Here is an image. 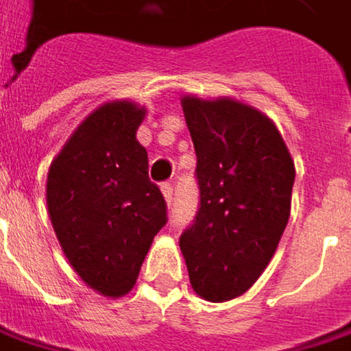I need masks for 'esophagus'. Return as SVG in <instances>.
<instances>
[{"label": "esophagus", "instance_id": "1", "mask_svg": "<svg viewBox=\"0 0 351 351\" xmlns=\"http://www.w3.org/2000/svg\"><path fill=\"white\" fill-rule=\"evenodd\" d=\"M162 195H165V199H167V203L171 205L173 203V195H175V191H173V184L171 182H162Z\"/></svg>", "mask_w": 351, "mask_h": 351}]
</instances>
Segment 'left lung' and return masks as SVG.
Segmentation results:
<instances>
[{
	"label": "left lung",
	"mask_w": 351,
	"mask_h": 351,
	"mask_svg": "<svg viewBox=\"0 0 351 351\" xmlns=\"http://www.w3.org/2000/svg\"><path fill=\"white\" fill-rule=\"evenodd\" d=\"M197 154L199 210L180 235L193 289L208 302L245 293L289 221L293 160L267 116L235 100H182Z\"/></svg>",
	"instance_id": "1"
}]
</instances>
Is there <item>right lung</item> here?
<instances>
[{
    "mask_svg": "<svg viewBox=\"0 0 351 351\" xmlns=\"http://www.w3.org/2000/svg\"><path fill=\"white\" fill-rule=\"evenodd\" d=\"M144 110L112 102L92 112L51 162L48 210L70 265L96 291L132 289L154 235L167 225V201L148 178L136 141Z\"/></svg>",
    "mask_w": 351,
    "mask_h": 351,
    "instance_id": "1",
    "label": "right lung"
}]
</instances>
